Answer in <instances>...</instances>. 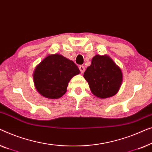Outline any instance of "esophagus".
<instances>
[{"instance_id": "obj_1", "label": "esophagus", "mask_w": 152, "mask_h": 152, "mask_svg": "<svg viewBox=\"0 0 152 152\" xmlns=\"http://www.w3.org/2000/svg\"><path fill=\"white\" fill-rule=\"evenodd\" d=\"M79 69H80V73L83 74V73H84L85 70V68L83 65H80V66H79Z\"/></svg>"}]
</instances>
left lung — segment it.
<instances>
[{
	"mask_svg": "<svg viewBox=\"0 0 152 152\" xmlns=\"http://www.w3.org/2000/svg\"><path fill=\"white\" fill-rule=\"evenodd\" d=\"M84 78L93 94L106 98L118 92L123 81V74L110 57L96 55L91 60V65L85 72Z\"/></svg>",
	"mask_w": 152,
	"mask_h": 152,
	"instance_id": "left-lung-1",
	"label": "left lung"
}]
</instances>
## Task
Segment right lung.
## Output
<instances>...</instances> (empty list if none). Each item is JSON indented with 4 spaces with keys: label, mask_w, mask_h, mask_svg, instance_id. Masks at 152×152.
<instances>
[{
    "label": "right lung",
    "mask_w": 152,
    "mask_h": 152,
    "mask_svg": "<svg viewBox=\"0 0 152 152\" xmlns=\"http://www.w3.org/2000/svg\"><path fill=\"white\" fill-rule=\"evenodd\" d=\"M79 73L80 70L73 61L62 55H50L36 67L34 85L44 97L58 98L65 94L72 77Z\"/></svg>",
    "instance_id": "1"
}]
</instances>
